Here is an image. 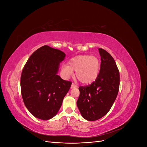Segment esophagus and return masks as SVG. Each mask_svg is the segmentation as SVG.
<instances>
[{"mask_svg":"<svg viewBox=\"0 0 147 147\" xmlns=\"http://www.w3.org/2000/svg\"><path fill=\"white\" fill-rule=\"evenodd\" d=\"M77 87H78V86L77 85V84H75L74 83H72V85H71V88H76Z\"/></svg>","mask_w":147,"mask_h":147,"instance_id":"1","label":"esophagus"}]
</instances>
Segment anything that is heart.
Returning a JSON list of instances; mask_svg holds the SVG:
<instances>
[{
	"label": "heart",
	"instance_id": "1",
	"mask_svg": "<svg viewBox=\"0 0 147 147\" xmlns=\"http://www.w3.org/2000/svg\"><path fill=\"white\" fill-rule=\"evenodd\" d=\"M100 62L96 56L81 55L73 57L62 68L64 76L69 77L76 72V77L83 84H90L96 80L100 72Z\"/></svg>",
	"mask_w": 147,
	"mask_h": 147
}]
</instances>
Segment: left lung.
<instances>
[{
    "label": "left lung",
    "mask_w": 147,
    "mask_h": 147,
    "mask_svg": "<svg viewBox=\"0 0 147 147\" xmlns=\"http://www.w3.org/2000/svg\"><path fill=\"white\" fill-rule=\"evenodd\" d=\"M101 56L100 72L96 80L87 86H80L77 102L82 116L88 121L103 117L112 107L119 88V72L109 53L99 48Z\"/></svg>",
    "instance_id": "8db88e82"
}]
</instances>
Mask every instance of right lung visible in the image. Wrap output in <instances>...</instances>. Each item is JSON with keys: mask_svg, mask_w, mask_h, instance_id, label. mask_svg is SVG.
I'll return each instance as SVG.
<instances>
[{"mask_svg": "<svg viewBox=\"0 0 147 147\" xmlns=\"http://www.w3.org/2000/svg\"><path fill=\"white\" fill-rule=\"evenodd\" d=\"M65 56L63 51L43 46L29 57L22 71V97L29 112L38 119L55 116L72 84L57 75Z\"/></svg>", "mask_w": 147, "mask_h": 147, "instance_id": "add662e5", "label": "right lung"}]
</instances>
